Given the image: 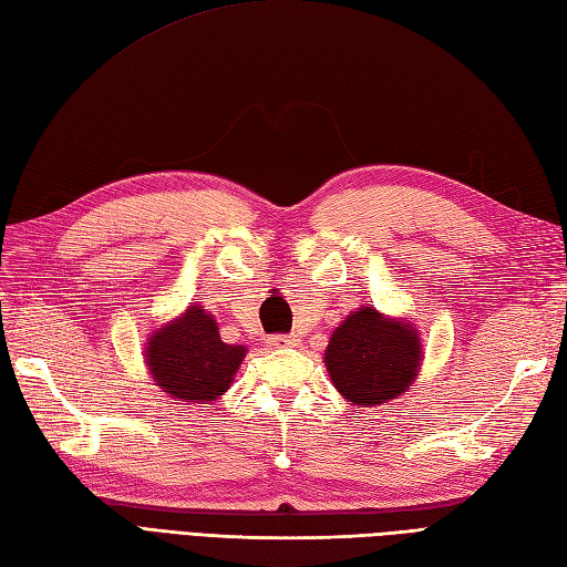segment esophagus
<instances>
[{
    "label": "esophagus",
    "mask_w": 567,
    "mask_h": 567,
    "mask_svg": "<svg viewBox=\"0 0 567 567\" xmlns=\"http://www.w3.org/2000/svg\"><path fill=\"white\" fill-rule=\"evenodd\" d=\"M268 343L272 346V348H287V346H299V336H295V333H289V336H272Z\"/></svg>",
    "instance_id": "obj_1"
}]
</instances>
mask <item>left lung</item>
<instances>
[{
  "mask_svg": "<svg viewBox=\"0 0 567 567\" xmlns=\"http://www.w3.org/2000/svg\"><path fill=\"white\" fill-rule=\"evenodd\" d=\"M323 360L336 389L348 401L379 405L413 384L420 340L413 326L384 319L377 309L364 307L336 328Z\"/></svg>",
  "mask_w": 567,
  "mask_h": 567,
  "instance_id": "1",
  "label": "left lung"
}]
</instances>
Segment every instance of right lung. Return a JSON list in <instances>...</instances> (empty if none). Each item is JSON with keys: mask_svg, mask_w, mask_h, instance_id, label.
<instances>
[{"mask_svg": "<svg viewBox=\"0 0 567 567\" xmlns=\"http://www.w3.org/2000/svg\"><path fill=\"white\" fill-rule=\"evenodd\" d=\"M244 354V346L224 343L213 313L195 305L152 336L144 358L156 386L168 396L209 403L229 389Z\"/></svg>", "mask_w": 567, "mask_h": 567, "instance_id": "obj_1", "label": "right lung"}]
</instances>
